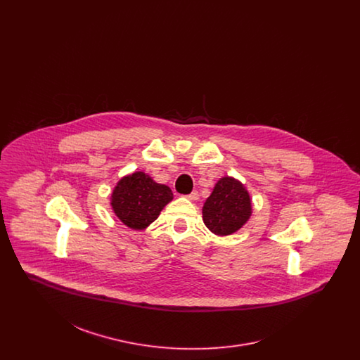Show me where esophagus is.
<instances>
[{"mask_svg":"<svg viewBox=\"0 0 360 360\" xmlns=\"http://www.w3.org/2000/svg\"><path fill=\"white\" fill-rule=\"evenodd\" d=\"M186 198L190 200V201H197L200 198V194H198V191H191L190 194L186 195Z\"/></svg>","mask_w":360,"mask_h":360,"instance_id":"1","label":"esophagus"}]
</instances>
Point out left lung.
I'll return each mask as SVG.
<instances>
[{"instance_id": "obj_1", "label": "left lung", "mask_w": 360, "mask_h": 360, "mask_svg": "<svg viewBox=\"0 0 360 360\" xmlns=\"http://www.w3.org/2000/svg\"><path fill=\"white\" fill-rule=\"evenodd\" d=\"M252 216V200L239 179L225 175L220 178L202 206L206 228L217 236L238 232Z\"/></svg>"}]
</instances>
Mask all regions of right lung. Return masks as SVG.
<instances>
[{
	"label": "right lung",
	"instance_id": "right-lung-1",
	"mask_svg": "<svg viewBox=\"0 0 360 360\" xmlns=\"http://www.w3.org/2000/svg\"><path fill=\"white\" fill-rule=\"evenodd\" d=\"M172 198L169 186L156 184L144 172H135L124 175L116 184L110 195V206L125 226L143 231L154 223Z\"/></svg>",
	"mask_w": 360,
	"mask_h": 360
}]
</instances>
